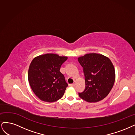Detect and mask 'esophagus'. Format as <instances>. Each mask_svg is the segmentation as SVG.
Segmentation results:
<instances>
[{
	"instance_id": "1",
	"label": "esophagus",
	"mask_w": 135,
	"mask_h": 135,
	"mask_svg": "<svg viewBox=\"0 0 135 135\" xmlns=\"http://www.w3.org/2000/svg\"><path fill=\"white\" fill-rule=\"evenodd\" d=\"M69 86H75V84H69Z\"/></svg>"
}]
</instances>
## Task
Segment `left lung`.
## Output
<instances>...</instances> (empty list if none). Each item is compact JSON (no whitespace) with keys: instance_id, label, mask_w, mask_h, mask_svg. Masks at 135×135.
<instances>
[{"instance_id":"left-lung-1","label":"left lung","mask_w":135,"mask_h":135,"mask_svg":"<svg viewBox=\"0 0 135 135\" xmlns=\"http://www.w3.org/2000/svg\"><path fill=\"white\" fill-rule=\"evenodd\" d=\"M83 67L85 89L79 97L90 103L102 100L114 85L115 74L113 65L107 56L97 53L85 54L78 58Z\"/></svg>"}]
</instances>
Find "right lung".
<instances>
[{
	"label": "right lung",
	"instance_id": "add662e5",
	"mask_svg": "<svg viewBox=\"0 0 135 135\" xmlns=\"http://www.w3.org/2000/svg\"><path fill=\"white\" fill-rule=\"evenodd\" d=\"M67 58L55 54H46L32 60L28 80L33 92L41 100L54 102L63 96L68 84L60 68Z\"/></svg>",
	"mask_w": 135,
	"mask_h": 135
}]
</instances>
